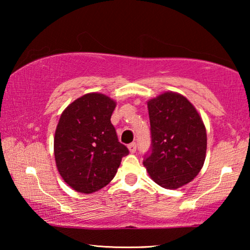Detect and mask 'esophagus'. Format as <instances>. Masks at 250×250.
I'll return each mask as SVG.
<instances>
[{
  "label": "esophagus",
  "instance_id": "esophagus-1",
  "mask_svg": "<svg viewBox=\"0 0 250 250\" xmlns=\"http://www.w3.org/2000/svg\"><path fill=\"white\" fill-rule=\"evenodd\" d=\"M128 149L130 151V153H134L135 150H137V143H134V142L130 143V145L128 146Z\"/></svg>",
  "mask_w": 250,
  "mask_h": 250
}]
</instances>
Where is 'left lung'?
I'll use <instances>...</instances> for the list:
<instances>
[{"label":"left lung","mask_w":250,"mask_h":250,"mask_svg":"<svg viewBox=\"0 0 250 250\" xmlns=\"http://www.w3.org/2000/svg\"><path fill=\"white\" fill-rule=\"evenodd\" d=\"M152 151L143 166L156 184L175 189L191 182L206 158L205 125L195 107L177 92L147 101Z\"/></svg>","instance_id":"8db88e82"}]
</instances>
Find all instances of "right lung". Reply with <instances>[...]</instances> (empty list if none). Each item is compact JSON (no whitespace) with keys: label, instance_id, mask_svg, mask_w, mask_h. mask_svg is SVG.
Listing matches in <instances>:
<instances>
[{"label":"right lung","instance_id":"add662e5","mask_svg":"<svg viewBox=\"0 0 250 250\" xmlns=\"http://www.w3.org/2000/svg\"><path fill=\"white\" fill-rule=\"evenodd\" d=\"M116 105L110 97L89 92L68 104L59 118L55 162L62 180L76 192L91 194L104 188L129 154L110 121Z\"/></svg>","mask_w":250,"mask_h":250}]
</instances>
